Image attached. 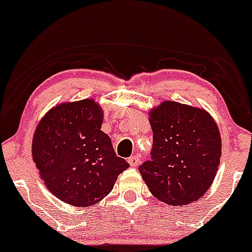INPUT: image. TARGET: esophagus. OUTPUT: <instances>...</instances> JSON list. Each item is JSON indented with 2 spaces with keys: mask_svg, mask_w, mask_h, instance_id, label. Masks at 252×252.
Segmentation results:
<instances>
[{
  "mask_svg": "<svg viewBox=\"0 0 252 252\" xmlns=\"http://www.w3.org/2000/svg\"><path fill=\"white\" fill-rule=\"evenodd\" d=\"M128 163L133 167L137 166V165H138V163H139V157L137 155L131 156V157L128 158Z\"/></svg>",
  "mask_w": 252,
  "mask_h": 252,
  "instance_id": "obj_1",
  "label": "esophagus"
}]
</instances>
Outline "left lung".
<instances>
[{"label":"left lung","mask_w":252,"mask_h":252,"mask_svg":"<svg viewBox=\"0 0 252 252\" xmlns=\"http://www.w3.org/2000/svg\"><path fill=\"white\" fill-rule=\"evenodd\" d=\"M154 139L151 159L138 171L150 192L168 205L181 206L211 187L221 158V136L206 110L173 101L150 116Z\"/></svg>","instance_id":"left-lung-1"}]
</instances>
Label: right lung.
Masks as SVG:
<instances>
[{
    "instance_id": "obj_1",
    "label": "right lung",
    "mask_w": 252,
    "mask_h": 252,
    "mask_svg": "<svg viewBox=\"0 0 252 252\" xmlns=\"http://www.w3.org/2000/svg\"><path fill=\"white\" fill-rule=\"evenodd\" d=\"M102 110L93 100L63 103L41 119L32 158L46 187L62 201L91 206L113 189L129 167L101 131Z\"/></svg>"
}]
</instances>
